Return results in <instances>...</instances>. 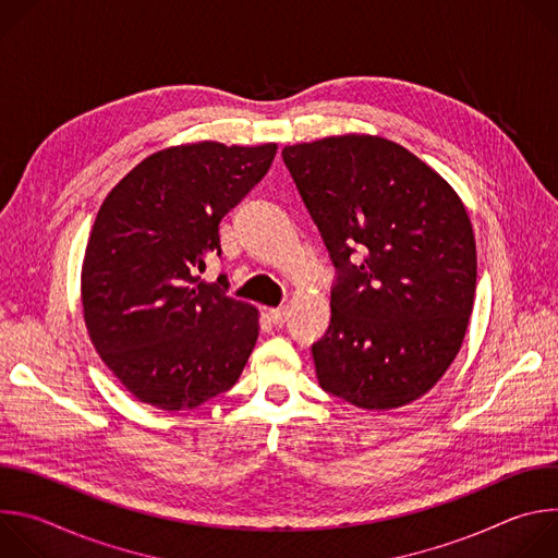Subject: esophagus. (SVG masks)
Instances as JSON below:
<instances>
[{
  "label": "esophagus",
  "instance_id": "esophagus-1",
  "mask_svg": "<svg viewBox=\"0 0 558 558\" xmlns=\"http://www.w3.org/2000/svg\"><path fill=\"white\" fill-rule=\"evenodd\" d=\"M269 317H271V323H274V325L282 327V325L287 323V317H289V306H278V308H269Z\"/></svg>",
  "mask_w": 558,
  "mask_h": 558
}]
</instances>
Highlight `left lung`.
I'll return each instance as SVG.
<instances>
[{"mask_svg": "<svg viewBox=\"0 0 558 558\" xmlns=\"http://www.w3.org/2000/svg\"><path fill=\"white\" fill-rule=\"evenodd\" d=\"M282 158L340 269L329 329L311 347L317 381L364 411L420 400L457 357L472 313L465 205L384 136H327L287 145Z\"/></svg>", "mask_w": 558, "mask_h": 558, "instance_id": "left-lung-1", "label": "left lung"}]
</instances>
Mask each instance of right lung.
<instances>
[{
    "label": "right lung",
    "mask_w": 558,
    "mask_h": 558,
    "mask_svg": "<svg viewBox=\"0 0 558 558\" xmlns=\"http://www.w3.org/2000/svg\"><path fill=\"white\" fill-rule=\"evenodd\" d=\"M278 145L158 149L106 196L82 265L93 347L138 402L192 411L229 390L258 340V308L205 282L218 225L267 174Z\"/></svg>",
    "instance_id": "obj_1"
}]
</instances>
